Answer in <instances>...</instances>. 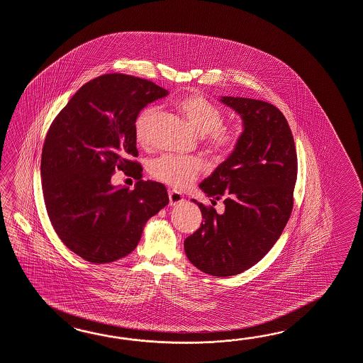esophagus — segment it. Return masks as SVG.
Masks as SVG:
<instances>
[{
	"instance_id": "1",
	"label": "esophagus",
	"mask_w": 363,
	"mask_h": 363,
	"mask_svg": "<svg viewBox=\"0 0 363 363\" xmlns=\"http://www.w3.org/2000/svg\"><path fill=\"white\" fill-rule=\"evenodd\" d=\"M185 198L184 195L179 194L177 191H169V203L170 206H178V204L184 203Z\"/></svg>"
}]
</instances>
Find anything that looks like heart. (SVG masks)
I'll return each instance as SVG.
<instances>
[{
	"instance_id": "heart-1",
	"label": "heart",
	"mask_w": 363,
	"mask_h": 363,
	"mask_svg": "<svg viewBox=\"0 0 363 363\" xmlns=\"http://www.w3.org/2000/svg\"><path fill=\"white\" fill-rule=\"evenodd\" d=\"M178 110L187 118L195 133L204 136L210 150L220 155L230 153L239 140L236 130L224 128L221 124L224 114L219 106L201 96H190L177 102ZM160 107L150 105L138 114L133 131L136 140L142 145H150L159 122ZM150 174L165 185L174 189H185L191 185L202 170V162L195 157L176 155H162L150 162Z\"/></svg>"
}]
</instances>
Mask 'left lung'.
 <instances>
[{"label": "left lung", "mask_w": 363, "mask_h": 363, "mask_svg": "<svg viewBox=\"0 0 363 363\" xmlns=\"http://www.w3.org/2000/svg\"><path fill=\"white\" fill-rule=\"evenodd\" d=\"M242 121L225 161L199 185L224 213L199 206L203 223L184 242L189 261L213 277L240 274L256 265L282 235L292 211L298 159L282 113L264 101L220 97ZM216 203V202H215Z\"/></svg>", "instance_id": "left-lung-1"}]
</instances>
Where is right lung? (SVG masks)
Listing matches in <instances>:
<instances>
[{"label": "right lung", "mask_w": 363, "mask_h": 363, "mask_svg": "<svg viewBox=\"0 0 363 363\" xmlns=\"http://www.w3.org/2000/svg\"><path fill=\"white\" fill-rule=\"evenodd\" d=\"M168 90L111 73L81 86L45 136L40 174L53 230L73 253L93 264L130 255L145 223L169 203L167 187L143 181L133 123ZM116 168L138 179L133 191L114 186Z\"/></svg>", "instance_id": "1"}]
</instances>
